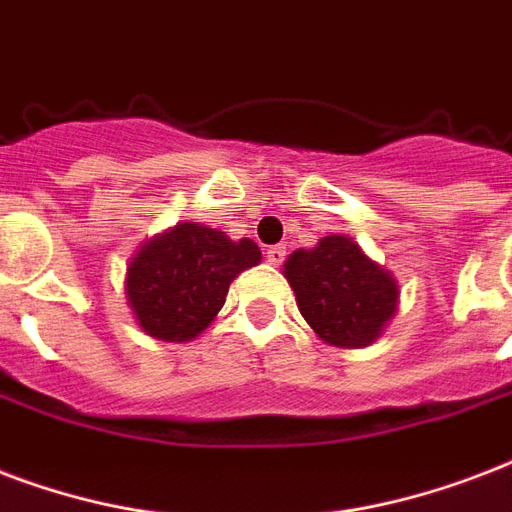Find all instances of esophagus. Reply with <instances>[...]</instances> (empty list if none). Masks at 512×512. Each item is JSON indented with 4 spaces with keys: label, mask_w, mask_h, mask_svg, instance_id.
Here are the masks:
<instances>
[{
    "label": "esophagus",
    "mask_w": 512,
    "mask_h": 512,
    "mask_svg": "<svg viewBox=\"0 0 512 512\" xmlns=\"http://www.w3.org/2000/svg\"><path fill=\"white\" fill-rule=\"evenodd\" d=\"M267 261L269 264H283L285 261V248L283 245H272V248H267Z\"/></svg>",
    "instance_id": "1"
}]
</instances>
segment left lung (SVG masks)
<instances>
[{
  "label": "left lung",
  "instance_id": "8db88e82",
  "mask_svg": "<svg viewBox=\"0 0 512 512\" xmlns=\"http://www.w3.org/2000/svg\"><path fill=\"white\" fill-rule=\"evenodd\" d=\"M285 277L304 320L336 347H366L398 307V285L350 237H323L318 248L296 251Z\"/></svg>",
  "mask_w": 512,
  "mask_h": 512
}]
</instances>
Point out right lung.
I'll return each mask as SVG.
<instances>
[{
    "label": "right lung",
    "mask_w": 512,
    "mask_h": 512,
    "mask_svg": "<svg viewBox=\"0 0 512 512\" xmlns=\"http://www.w3.org/2000/svg\"><path fill=\"white\" fill-rule=\"evenodd\" d=\"M259 261L253 240L232 243L216 229L178 224L130 261L125 291L138 326L165 342L194 339L219 315L229 283Z\"/></svg>",
    "instance_id": "right-lung-1"
}]
</instances>
